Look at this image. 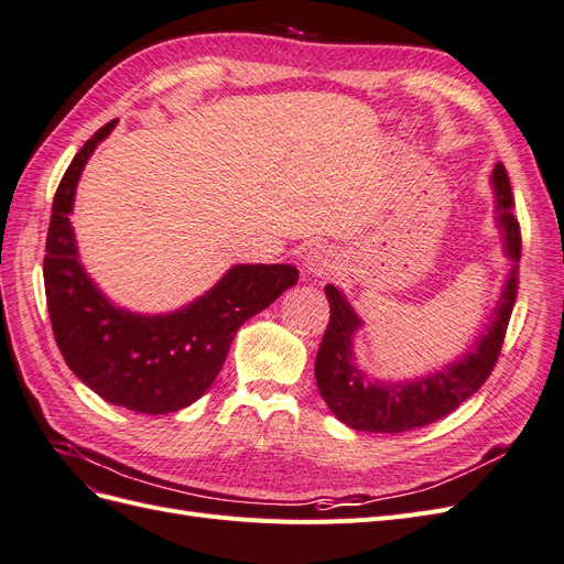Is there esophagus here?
I'll return each instance as SVG.
<instances>
[{
  "label": "esophagus",
  "mask_w": 564,
  "mask_h": 564,
  "mask_svg": "<svg viewBox=\"0 0 564 564\" xmlns=\"http://www.w3.org/2000/svg\"><path fill=\"white\" fill-rule=\"evenodd\" d=\"M334 265H336V259H334V251L329 247L315 245L303 253V270L308 278L327 275V272L334 270Z\"/></svg>",
  "instance_id": "34e87169"
}]
</instances>
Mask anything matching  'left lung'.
I'll list each match as a JSON object with an SVG mask.
<instances>
[{
  "instance_id": "8db88e82",
  "label": "left lung",
  "mask_w": 564,
  "mask_h": 564,
  "mask_svg": "<svg viewBox=\"0 0 564 564\" xmlns=\"http://www.w3.org/2000/svg\"><path fill=\"white\" fill-rule=\"evenodd\" d=\"M489 183L494 212H497L494 220H497L501 249L510 268L503 278L499 301L485 322V332L477 334L468 350L460 352L456 360L414 379L373 377L360 367L355 352V336L365 329V319L357 315L338 286H324L332 315L315 360V381L332 414L348 429L362 433H404L423 429L475 395L497 365L518 296L520 226L513 214V193H510L503 164L494 166Z\"/></svg>"
}]
</instances>
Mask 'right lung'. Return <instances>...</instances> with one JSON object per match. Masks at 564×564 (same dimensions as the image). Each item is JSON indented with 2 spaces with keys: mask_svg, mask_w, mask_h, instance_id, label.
Listing matches in <instances>:
<instances>
[{
  "mask_svg": "<svg viewBox=\"0 0 564 564\" xmlns=\"http://www.w3.org/2000/svg\"><path fill=\"white\" fill-rule=\"evenodd\" d=\"M117 119L84 143L58 185L44 256L51 327L75 377L110 404L139 414L191 406L216 381L242 324L299 282L289 263H235L212 289L169 313L112 303L79 261L70 214L79 176Z\"/></svg>",
  "mask_w": 564,
  "mask_h": 564,
  "instance_id": "add662e5",
  "label": "right lung"
}]
</instances>
